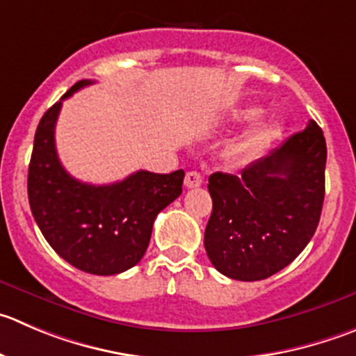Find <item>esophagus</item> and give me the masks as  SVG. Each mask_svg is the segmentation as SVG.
Listing matches in <instances>:
<instances>
[{"label":"esophagus","instance_id":"esophagus-1","mask_svg":"<svg viewBox=\"0 0 356 356\" xmlns=\"http://www.w3.org/2000/svg\"><path fill=\"white\" fill-rule=\"evenodd\" d=\"M202 184V176L199 175L197 171H188L185 175V187L187 188H195V187H201Z\"/></svg>","mask_w":356,"mask_h":356}]
</instances>
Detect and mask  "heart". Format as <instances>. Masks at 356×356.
<instances>
[{"label": "heart", "mask_w": 356, "mask_h": 356, "mask_svg": "<svg viewBox=\"0 0 356 356\" xmlns=\"http://www.w3.org/2000/svg\"><path fill=\"white\" fill-rule=\"evenodd\" d=\"M260 111L255 108H248V110L241 111L238 115V122H248L253 120L255 117H259ZM277 131L276 124H259L255 125L253 129H250L238 143L232 147L231 150V159L236 164H245V162L253 161L267 145L270 143V140L274 138Z\"/></svg>", "instance_id": "b5f03b06"}]
</instances>
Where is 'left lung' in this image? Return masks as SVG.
<instances>
[{"instance_id": "left-lung-1", "label": "left lung", "mask_w": 356, "mask_h": 356, "mask_svg": "<svg viewBox=\"0 0 356 356\" xmlns=\"http://www.w3.org/2000/svg\"><path fill=\"white\" fill-rule=\"evenodd\" d=\"M327 145L320 125L252 162L241 176L213 172L204 248L218 273L259 282L289 266L313 238L325 197Z\"/></svg>"}]
</instances>
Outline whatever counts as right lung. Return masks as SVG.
<instances>
[{"mask_svg":"<svg viewBox=\"0 0 356 356\" xmlns=\"http://www.w3.org/2000/svg\"><path fill=\"white\" fill-rule=\"evenodd\" d=\"M90 83H74L40 120L28 197L43 238L57 255L83 273L111 276L143 259L155 216L181 194L185 172L157 175L141 169L110 185L74 180L57 157L56 122L63 101Z\"/></svg>","mask_w":356,"mask_h":356,"instance_id":"right-lung-1","label":"right lung"}]
</instances>
